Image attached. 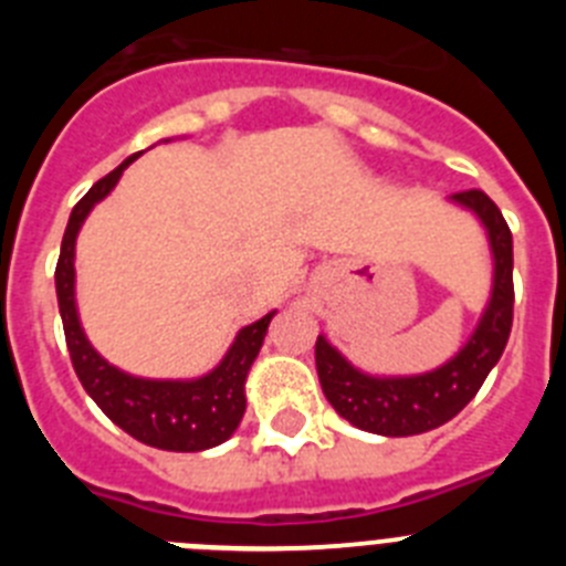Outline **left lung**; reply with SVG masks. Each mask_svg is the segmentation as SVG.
Returning <instances> with one entry per match:
<instances>
[{"label": "left lung", "mask_w": 566, "mask_h": 566, "mask_svg": "<svg viewBox=\"0 0 566 566\" xmlns=\"http://www.w3.org/2000/svg\"><path fill=\"white\" fill-rule=\"evenodd\" d=\"M451 201L470 209L482 221L493 252V292L488 308L457 357L428 374L371 377L354 368L326 337H317L314 345L323 394L334 405V411L357 424L359 431L379 437H413L433 431L476 397L507 345L513 328V234L496 203L482 189L457 192L451 195Z\"/></svg>", "instance_id": "1"}]
</instances>
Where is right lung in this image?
<instances>
[{"label": "right lung", "instance_id": "add662e5", "mask_svg": "<svg viewBox=\"0 0 566 566\" xmlns=\"http://www.w3.org/2000/svg\"><path fill=\"white\" fill-rule=\"evenodd\" d=\"M142 153L129 155L102 181L90 187L82 201L70 212L67 229L62 238V252L56 263V297L62 314L67 352L82 379L84 391L93 402L113 419L122 431L138 442L158 448V451L195 453L207 451L214 444L227 442L247 411V374L258 357L266 328L274 312L260 317L252 326L240 328L227 357L214 365L212 371L198 379H142L133 374L118 371L84 337L76 312V238L90 209L113 192L124 169Z\"/></svg>", "mask_w": 566, "mask_h": 566}]
</instances>
